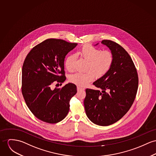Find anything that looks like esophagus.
<instances>
[{"mask_svg":"<svg viewBox=\"0 0 156 156\" xmlns=\"http://www.w3.org/2000/svg\"><path fill=\"white\" fill-rule=\"evenodd\" d=\"M81 90H84V88H81V87H77V91H81Z\"/></svg>","mask_w":156,"mask_h":156,"instance_id":"esophagus-1","label":"esophagus"}]
</instances>
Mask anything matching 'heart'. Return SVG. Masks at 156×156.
<instances>
[{
  "label": "heart",
  "instance_id": "heart-1",
  "mask_svg": "<svg viewBox=\"0 0 156 156\" xmlns=\"http://www.w3.org/2000/svg\"><path fill=\"white\" fill-rule=\"evenodd\" d=\"M79 53L84 59L88 61L85 69L87 72L76 73L69 77V81L79 87H85L94 80L95 76L97 78L105 76L111 69L114 62V55L111 51H101L89 44L84 45ZM75 60L74 55H69L65 59V66L68 71H73Z\"/></svg>",
  "mask_w": 156,
  "mask_h": 156
}]
</instances>
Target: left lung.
Segmentation results:
<instances>
[{
  "label": "left lung",
  "mask_w": 156,
  "mask_h": 156,
  "mask_svg": "<svg viewBox=\"0 0 156 156\" xmlns=\"http://www.w3.org/2000/svg\"><path fill=\"white\" fill-rule=\"evenodd\" d=\"M114 55L110 71L93 84L100 89H86L84 107L88 119L96 125L108 126L128 112L135 100L138 87L135 66L128 52L117 43L103 40Z\"/></svg>",
  "instance_id": "8db88e82"
}]
</instances>
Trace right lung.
<instances>
[{"instance_id": "1", "label": "right lung", "mask_w": 156, "mask_h": 156, "mask_svg": "<svg viewBox=\"0 0 156 156\" xmlns=\"http://www.w3.org/2000/svg\"><path fill=\"white\" fill-rule=\"evenodd\" d=\"M76 45L48 38L34 47L26 56L22 69V94L28 108L38 119L56 123L68 115L76 86L68 83L62 88L51 90V85L65 81V58Z\"/></svg>"}]
</instances>
